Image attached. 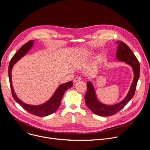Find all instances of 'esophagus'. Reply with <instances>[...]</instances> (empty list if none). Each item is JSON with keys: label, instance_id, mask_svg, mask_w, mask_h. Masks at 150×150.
I'll list each match as a JSON object with an SVG mask.
<instances>
[{"label": "esophagus", "instance_id": "obj_1", "mask_svg": "<svg viewBox=\"0 0 150 150\" xmlns=\"http://www.w3.org/2000/svg\"><path fill=\"white\" fill-rule=\"evenodd\" d=\"M81 79H82V78H81V76H76V77H75V78H74V81H73V82L75 83H76V82L81 81Z\"/></svg>", "mask_w": 150, "mask_h": 150}]
</instances>
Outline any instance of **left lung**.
Instances as JSON below:
<instances>
[{
	"label": "left lung",
	"mask_w": 150,
	"mask_h": 150,
	"mask_svg": "<svg viewBox=\"0 0 150 150\" xmlns=\"http://www.w3.org/2000/svg\"><path fill=\"white\" fill-rule=\"evenodd\" d=\"M116 43L119 45L116 53L117 59L120 61L125 62L132 67L134 72V78L127 96L120 103L112 105H105L100 103L96 98L93 84L90 81L87 82V90L85 95V103L92 112L101 116H112L124 108L125 105L132 98L135 94L137 82L140 75L139 61L130 48L121 41H116Z\"/></svg>",
	"instance_id": "left-lung-1"
}]
</instances>
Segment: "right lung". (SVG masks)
<instances>
[{
  "instance_id": "obj_1",
  "label": "right lung",
  "mask_w": 150,
  "mask_h": 150,
  "mask_svg": "<svg viewBox=\"0 0 150 150\" xmlns=\"http://www.w3.org/2000/svg\"><path fill=\"white\" fill-rule=\"evenodd\" d=\"M34 40H30L26 42L22 47H21L18 52L13 55L12 57L9 65V69H8V74H9V79L10 82V86L12 92V95L13 98L15 100L19 103L21 106L23 107V109H25L26 111L29 112L30 113L40 117H44L48 116L53 113L54 112L57 110L60 106L62 98L63 96L65 91L70 88L72 85L73 82L72 81L63 83L60 85L58 87V88L55 91L54 94L52 96V97L46 103L40 105H31L23 103L22 101H21L16 96L12 85V79H11V71L14 64L17 62L21 57L24 56L25 53L31 48L32 46L33 45Z\"/></svg>"
}]
</instances>
